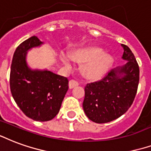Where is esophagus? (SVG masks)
I'll use <instances>...</instances> for the list:
<instances>
[{"mask_svg":"<svg viewBox=\"0 0 151 151\" xmlns=\"http://www.w3.org/2000/svg\"><path fill=\"white\" fill-rule=\"evenodd\" d=\"M78 86V82L75 80H70L69 81V88L70 89H73V88H74L75 86Z\"/></svg>","mask_w":151,"mask_h":151,"instance_id":"esophagus-1","label":"esophagus"}]
</instances>
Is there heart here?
Listing matches in <instances>:
<instances>
[{
    "mask_svg": "<svg viewBox=\"0 0 151 151\" xmlns=\"http://www.w3.org/2000/svg\"><path fill=\"white\" fill-rule=\"evenodd\" d=\"M60 60L65 68L71 69L73 61L77 63H86L81 73L85 78L97 79L106 73L113 63V58L109 53L104 52L101 48L88 47L72 51L70 57L66 54H60Z\"/></svg>",
    "mask_w": 151,
    "mask_h": 151,
    "instance_id": "b5f03b06",
    "label": "heart"
}]
</instances>
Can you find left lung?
Listing matches in <instances>:
<instances>
[{
    "mask_svg": "<svg viewBox=\"0 0 151 151\" xmlns=\"http://www.w3.org/2000/svg\"><path fill=\"white\" fill-rule=\"evenodd\" d=\"M122 59L127 61L102 80L85 87L83 110L96 123H106L121 117L132 105L139 81V67L129 48L122 45Z\"/></svg>",
    "mask_w": 151,
    "mask_h": 151,
    "instance_id": "1",
    "label": "left lung"
}]
</instances>
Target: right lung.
I'll use <instances>...</instances> for the list:
<instances>
[{"label": "right lung", "instance_id": "1", "mask_svg": "<svg viewBox=\"0 0 151 151\" xmlns=\"http://www.w3.org/2000/svg\"><path fill=\"white\" fill-rule=\"evenodd\" d=\"M42 45L44 42L33 36L17 48L9 82L12 96L22 112L34 121L46 122L58 114L69 81L47 69H33L29 65L28 52Z\"/></svg>", "mask_w": 151, "mask_h": 151}]
</instances>
